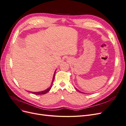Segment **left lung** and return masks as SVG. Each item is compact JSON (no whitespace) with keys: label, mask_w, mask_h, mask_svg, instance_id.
<instances>
[{"label":"left lung","mask_w":126,"mask_h":126,"mask_svg":"<svg viewBox=\"0 0 126 126\" xmlns=\"http://www.w3.org/2000/svg\"><path fill=\"white\" fill-rule=\"evenodd\" d=\"M75 88V89L76 90H77V91H78V92H79V93H82V94H86V93H82V92H81V91H80L79 90H78L77 88Z\"/></svg>","instance_id":"left-lung-1"}]
</instances>
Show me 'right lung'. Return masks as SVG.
Here are the masks:
<instances>
[{"instance_id":"add662e5","label":"right lung","mask_w":126,"mask_h":126,"mask_svg":"<svg viewBox=\"0 0 126 126\" xmlns=\"http://www.w3.org/2000/svg\"><path fill=\"white\" fill-rule=\"evenodd\" d=\"M55 72H55V73L54 74V77H53V79H52V83H51V85L50 86V87H49L48 88H47V89H46L44 91H39V92H32V94H37V95H39V94H46L47 93H48V91H50V90L51 89V87H52V83L53 82H54V78H55Z\"/></svg>"}]
</instances>
